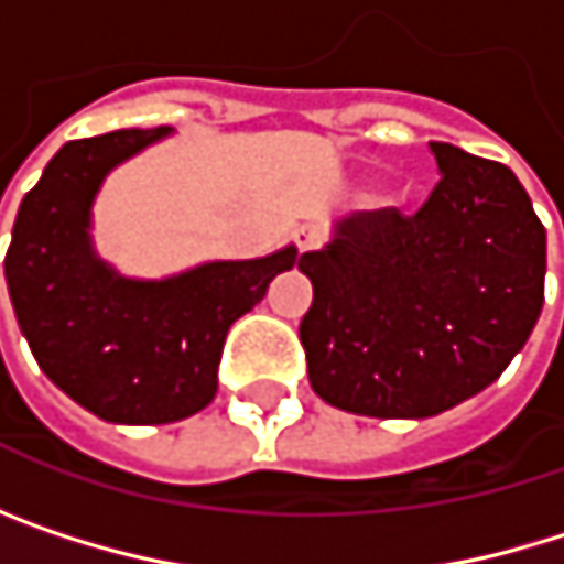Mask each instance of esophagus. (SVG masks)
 Returning a JSON list of instances; mask_svg holds the SVG:
<instances>
[{
  "instance_id": "obj_1",
  "label": "esophagus",
  "mask_w": 564,
  "mask_h": 564,
  "mask_svg": "<svg viewBox=\"0 0 564 564\" xmlns=\"http://www.w3.org/2000/svg\"><path fill=\"white\" fill-rule=\"evenodd\" d=\"M323 241V228L319 225H300L296 228V248L300 251H310V248H316Z\"/></svg>"
}]
</instances>
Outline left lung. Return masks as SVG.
<instances>
[{
    "label": "left lung",
    "mask_w": 564,
    "mask_h": 564,
    "mask_svg": "<svg viewBox=\"0 0 564 564\" xmlns=\"http://www.w3.org/2000/svg\"><path fill=\"white\" fill-rule=\"evenodd\" d=\"M414 215L352 212L296 268L310 386L366 417H431L503 376L545 300V228L509 166L431 143Z\"/></svg>",
    "instance_id": "8db88e82"
}]
</instances>
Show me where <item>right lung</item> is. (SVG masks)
<instances>
[{
	"instance_id": "right-lung-1",
	"label": "right lung",
	"mask_w": 564,
	"mask_h": 564,
	"mask_svg": "<svg viewBox=\"0 0 564 564\" xmlns=\"http://www.w3.org/2000/svg\"><path fill=\"white\" fill-rule=\"evenodd\" d=\"M170 133L113 130L64 143L22 198L6 254L15 319L42 372L113 424H170L202 411L218 392L231 323L300 261L286 245L254 261L133 281L97 258L90 205L107 172Z\"/></svg>"
}]
</instances>
